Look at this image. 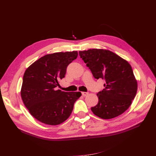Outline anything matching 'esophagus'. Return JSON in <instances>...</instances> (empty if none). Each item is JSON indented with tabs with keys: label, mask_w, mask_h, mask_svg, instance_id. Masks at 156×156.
Masks as SVG:
<instances>
[{
	"label": "esophagus",
	"mask_w": 156,
	"mask_h": 156,
	"mask_svg": "<svg viewBox=\"0 0 156 156\" xmlns=\"http://www.w3.org/2000/svg\"><path fill=\"white\" fill-rule=\"evenodd\" d=\"M82 96H84V97H86V96H87L88 94V92H82Z\"/></svg>",
	"instance_id": "34e87169"
}]
</instances>
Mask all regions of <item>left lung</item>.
I'll return each instance as SVG.
<instances>
[{
    "label": "left lung",
    "mask_w": 156,
    "mask_h": 156,
    "mask_svg": "<svg viewBox=\"0 0 156 156\" xmlns=\"http://www.w3.org/2000/svg\"><path fill=\"white\" fill-rule=\"evenodd\" d=\"M80 58L96 79L105 80L103 90L97 94L98 104L92 112L103 119L122 114L130 107L137 90V82L129 62L108 49H90L79 51Z\"/></svg>",
    "instance_id": "left-lung-1"
}]
</instances>
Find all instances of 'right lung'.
<instances>
[{
    "instance_id": "obj_1",
    "label": "right lung",
    "mask_w": 156,
    "mask_h": 156,
    "mask_svg": "<svg viewBox=\"0 0 156 156\" xmlns=\"http://www.w3.org/2000/svg\"><path fill=\"white\" fill-rule=\"evenodd\" d=\"M77 56V51L47 54L25 70L21 96L26 108L37 121L57 125L70 116L81 92H64L56 87L65 77L68 66Z\"/></svg>"
}]
</instances>
